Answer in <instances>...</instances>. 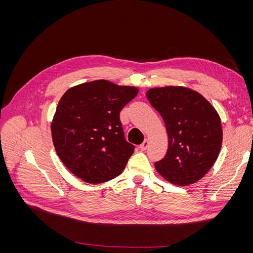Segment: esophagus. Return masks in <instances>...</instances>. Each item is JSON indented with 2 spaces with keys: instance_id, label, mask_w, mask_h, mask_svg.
<instances>
[{
  "instance_id": "1",
  "label": "esophagus",
  "mask_w": 253,
  "mask_h": 253,
  "mask_svg": "<svg viewBox=\"0 0 253 253\" xmlns=\"http://www.w3.org/2000/svg\"><path fill=\"white\" fill-rule=\"evenodd\" d=\"M149 144H150V142H149V139H144V141L140 144V150L141 151H145L147 150L148 148H149Z\"/></svg>"
}]
</instances>
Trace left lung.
<instances>
[{
	"instance_id": "8db88e82",
	"label": "left lung",
	"mask_w": 253,
	"mask_h": 253,
	"mask_svg": "<svg viewBox=\"0 0 253 253\" xmlns=\"http://www.w3.org/2000/svg\"><path fill=\"white\" fill-rule=\"evenodd\" d=\"M147 97L163 117L169 138L156 171L177 186L202 179L215 164L223 142L218 113L204 96L185 86L150 88Z\"/></svg>"
}]
</instances>
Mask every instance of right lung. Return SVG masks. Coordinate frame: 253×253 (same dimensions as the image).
Listing matches in <instances>:
<instances>
[{
  "label": "right lung",
  "instance_id": "add662e5",
  "mask_svg": "<svg viewBox=\"0 0 253 253\" xmlns=\"http://www.w3.org/2000/svg\"><path fill=\"white\" fill-rule=\"evenodd\" d=\"M139 89L95 80L67 89L51 121L53 147L61 162L87 183L119 176L134 153L119 114Z\"/></svg>",
  "mask_w": 253,
  "mask_h": 253
}]
</instances>
